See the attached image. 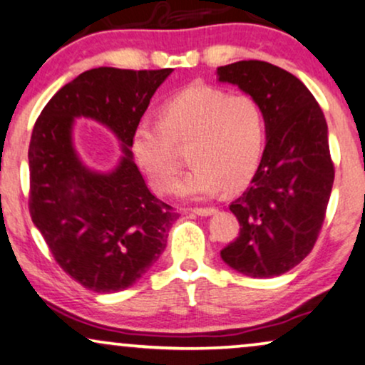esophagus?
<instances>
[{
	"instance_id": "esophagus-1",
	"label": "esophagus",
	"mask_w": 365,
	"mask_h": 365,
	"mask_svg": "<svg viewBox=\"0 0 365 365\" xmlns=\"http://www.w3.org/2000/svg\"><path fill=\"white\" fill-rule=\"evenodd\" d=\"M192 211H195L196 215H200V217H210V215L217 213V208H211L210 206V208H195Z\"/></svg>"
}]
</instances>
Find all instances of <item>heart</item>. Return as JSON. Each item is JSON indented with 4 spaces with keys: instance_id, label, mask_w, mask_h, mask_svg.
<instances>
[{
    "instance_id": "obj_1",
    "label": "heart",
    "mask_w": 365,
    "mask_h": 365,
    "mask_svg": "<svg viewBox=\"0 0 365 365\" xmlns=\"http://www.w3.org/2000/svg\"><path fill=\"white\" fill-rule=\"evenodd\" d=\"M264 130L262 110L250 96L191 86L162 105L160 120H138L130 145L138 168L162 195L178 184L182 160L175 145H190L192 168L178 192L187 200H205L250 181L262 154Z\"/></svg>"
}]
</instances>
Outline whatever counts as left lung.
I'll return each instance as SVG.
<instances>
[{
  "label": "left lung",
  "mask_w": 365,
  "mask_h": 365,
  "mask_svg": "<svg viewBox=\"0 0 365 365\" xmlns=\"http://www.w3.org/2000/svg\"><path fill=\"white\" fill-rule=\"evenodd\" d=\"M217 74L257 101L267 137L250 187L230 205L240 233L220 255L244 276H281L312 252L325 220L335 178L325 115L296 76L269 62Z\"/></svg>",
  "instance_id": "left-lung-1"
}]
</instances>
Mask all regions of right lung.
I'll return each instance as SVG.
<instances>
[{
    "label": "right lung",
    "mask_w": 365,
    "mask_h": 365,
    "mask_svg": "<svg viewBox=\"0 0 365 365\" xmlns=\"http://www.w3.org/2000/svg\"><path fill=\"white\" fill-rule=\"evenodd\" d=\"M173 69L98 67L53 94L29 148L30 217L56 262L94 292L123 291L154 265L179 217L148 191L133 162L135 123ZM76 118L115 133L124 155L110 173L86 168L72 142Z\"/></svg>",
    "instance_id": "add662e5"
}]
</instances>
